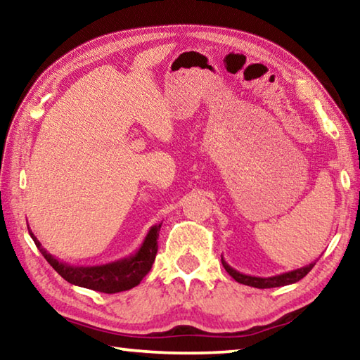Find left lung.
<instances>
[{"instance_id":"left-lung-1","label":"left lung","mask_w":360,"mask_h":360,"mask_svg":"<svg viewBox=\"0 0 360 360\" xmlns=\"http://www.w3.org/2000/svg\"><path fill=\"white\" fill-rule=\"evenodd\" d=\"M222 265L236 283L251 285V288H257V289H270V288H281V285H289L300 281L302 278H304L309 271H311V268L316 265V262H311V264L307 266L297 268V270L285 271V273H281V275L268 276V278L251 276V275H245V273H240L238 270H235V268H231L227 262L224 260V257H222Z\"/></svg>"}]
</instances>
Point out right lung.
Instances as JSON below:
<instances>
[{
  "mask_svg": "<svg viewBox=\"0 0 360 360\" xmlns=\"http://www.w3.org/2000/svg\"><path fill=\"white\" fill-rule=\"evenodd\" d=\"M162 224H155L149 229L144 241L136 252L127 255L124 259L109 262V264L84 266V265H70L66 262L58 260L49 254L44 248L41 246L39 240L36 238L34 233L30 230L36 248L39 249L44 259L51 264L60 276L66 281L79 285V288L92 289L96 292H105V294H115V292L129 290L141 283V279L148 275L155 260L157 254V238L160 231Z\"/></svg>",
  "mask_w": 360,
  "mask_h": 360,
  "instance_id": "obj_1",
  "label": "right lung"
}]
</instances>
